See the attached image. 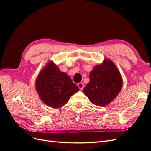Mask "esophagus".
<instances>
[{
  "instance_id": "obj_1",
  "label": "esophagus",
  "mask_w": 151,
  "mask_h": 151,
  "mask_svg": "<svg viewBox=\"0 0 151 151\" xmlns=\"http://www.w3.org/2000/svg\"><path fill=\"white\" fill-rule=\"evenodd\" d=\"M77 86H78L80 90H83V88H84V84L83 83H78V84H77Z\"/></svg>"
}]
</instances>
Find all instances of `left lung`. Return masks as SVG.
<instances>
[{
	"label": "left lung",
	"instance_id": "8db88e82",
	"mask_svg": "<svg viewBox=\"0 0 151 151\" xmlns=\"http://www.w3.org/2000/svg\"><path fill=\"white\" fill-rule=\"evenodd\" d=\"M89 79L84 93L91 103L98 106H105L113 101L123 86L119 70L108 58H105L102 63L94 67L89 74Z\"/></svg>",
	"mask_w": 151,
	"mask_h": 151
}]
</instances>
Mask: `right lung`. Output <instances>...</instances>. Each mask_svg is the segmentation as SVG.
Masks as SVG:
<instances>
[{
  "instance_id": "add662e5",
  "label": "right lung",
  "mask_w": 151,
  "mask_h": 151,
  "mask_svg": "<svg viewBox=\"0 0 151 151\" xmlns=\"http://www.w3.org/2000/svg\"><path fill=\"white\" fill-rule=\"evenodd\" d=\"M35 88L45 104L56 109L64 106L71 96L79 91L70 77L59 70L52 60L40 71L36 79Z\"/></svg>"
}]
</instances>
